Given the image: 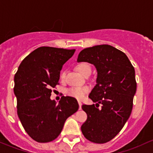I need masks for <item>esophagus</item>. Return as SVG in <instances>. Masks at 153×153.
Instances as JSON below:
<instances>
[{
  "instance_id": "obj_1",
  "label": "esophagus",
  "mask_w": 153,
  "mask_h": 153,
  "mask_svg": "<svg viewBox=\"0 0 153 153\" xmlns=\"http://www.w3.org/2000/svg\"><path fill=\"white\" fill-rule=\"evenodd\" d=\"M78 103H79V109L81 110L82 109V102L80 101H78Z\"/></svg>"
}]
</instances>
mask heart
<instances>
[{
	"label": "heart",
	"instance_id": "1",
	"mask_svg": "<svg viewBox=\"0 0 153 153\" xmlns=\"http://www.w3.org/2000/svg\"><path fill=\"white\" fill-rule=\"evenodd\" d=\"M77 70L82 75L84 76L88 71H91V68L89 64L86 62H82L77 65ZM65 76V71H62L60 74V79H63ZM89 91V88L86 86H76V87H73L69 88L67 91V94L70 97H74L77 100H82L84 98L85 94H87L88 91Z\"/></svg>",
	"mask_w": 153,
	"mask_h": 153
}]
</instances>
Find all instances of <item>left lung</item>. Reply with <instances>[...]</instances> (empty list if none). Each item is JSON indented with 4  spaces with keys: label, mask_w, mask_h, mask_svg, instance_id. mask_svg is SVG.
<instances>
[{
    "label": "left lung",
    "mask_w": 153,
    "mask_h": 153,
    "mask_svg": "<svg viewBox=\"0 0 153 153\" xmlns=\"http://www.w3.org/2000/svg\"><path fill=\"white\" fill-rule=\"evenodd\" d=\"M77 62L92 64L97 71V84L89 95L97 104L82 107L88 115L82 133L91 142L106 143L121 131L130 116L136 92L135 69L125 53L110 45L85 48Z\"/></svg>",
    "instance_id": "obj_1"
}]
</instances>
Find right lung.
Instances as JSON below:
<instances>
[{"instance_id": "1", "label": "right lung", "mask_w": 153, "mask_h": 153, "mask_svg": "<svg viewBox=\"0 0 153 153\" xmlns=\"http://www.w3.org/2000/svg\"><path fill=\"white\" fill-rule=\"evenodd\" d=\"M75 49L42 46L30 53L15 74L14 94L18 115L26 133L37 142L53 141L60 134L66 119L79 109L76 100L62 97L51 100V88L58 84L62 65Z\"/></svg>"}]
</instances>
